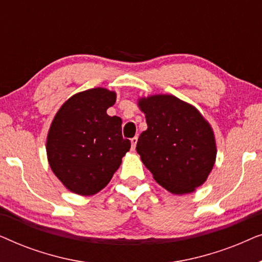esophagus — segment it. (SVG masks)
<instances>
[{
	"instance_id": "34e87169",
	"label": "esophagus",
	"mask_w": 262,
	"mask_h": 262,
	"mask_svg": "<svg viewBox=\"0 0 262 262\" xmlns=\"http://www.w3.org/2000/svg\"><path fill=\"white\" fill-rule=\"evenodd\" d=\"M137 142H138V137L131 138V145H132V149H134V150L136 148V145H137Z\"/></svg>"
}]
</instances>
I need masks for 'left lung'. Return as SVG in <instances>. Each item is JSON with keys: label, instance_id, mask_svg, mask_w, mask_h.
<instances>
[{"label": "left lung", "instance_id": "left-lung-1", "mask_svg": "<svg viewBox=\"0 0 262 262\" xmlns=\"http://www.w3.org/2000/svg\"><path fill=\"white\" fill-rule=\"evenodd\" d=\"M148 128L136 150L154 179L174 194L203 185L216 161V142L199 111L173 95H152L138 101Z\"/></svg>", "mask_w": 262, "mask_h": 262}]
</instances>
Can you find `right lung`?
Here are the masks:
<instances>
[{
  "mask_svg": "<svg viewBox=\"0 0 262 262\" xmlns=\"http://www.w3.org/2000/svg\"><path fill=\"white\" fill-rule=\"evenodd\" d=\"M116 99L105 88L77 93L63 103L50 127V167L76 194L93 195L106 187L131 148L121 135L120 118L106 113Z\"/></svg>",
  "mask_w": 262,
  "mask_h": 262,
  "instance_id": "obj_1",
  "label": "right lung"
}]
</instances>
